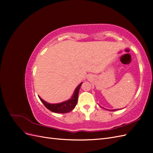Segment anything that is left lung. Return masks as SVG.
Here are the masks:
<instances>
[{"label": "left lung", "instance_id": "left-lung-1", "mask_svg": "<svg viewBox=\"0 0 153 153\" xmlns=\"http://www.w3.org/2000/svg\"><path fill=\"white\" fill-rule=\"evenodd\" d=\"M112 110V111H114V110Z\"/></svg>", "mask_w": 153, "mask_h": 153}]
</instances>
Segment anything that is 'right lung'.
<instances>
[{"instance_id": "right-lung-1", "label": "right lung", "mask_w": 153, "mask_h": 153, "mask_svg": "<svg viewBox=\"0 0 153 153\" xmlns=\"http://www.w3.org/2000/svg\"><path fill=\"white\" fill-rule=\"evenodd\" d=\"M82 84V83H81V84L76 88L75 93H74V94L71 97V98L68 101H64V102L57 104H50L43 100L40 97H39V98L41 101V102H42L46 106V108H48L49 110L52 111V112L55 113H68L75 108L77 104L78 92H79L80 88Z\"/></svg>"}]
</instances>
